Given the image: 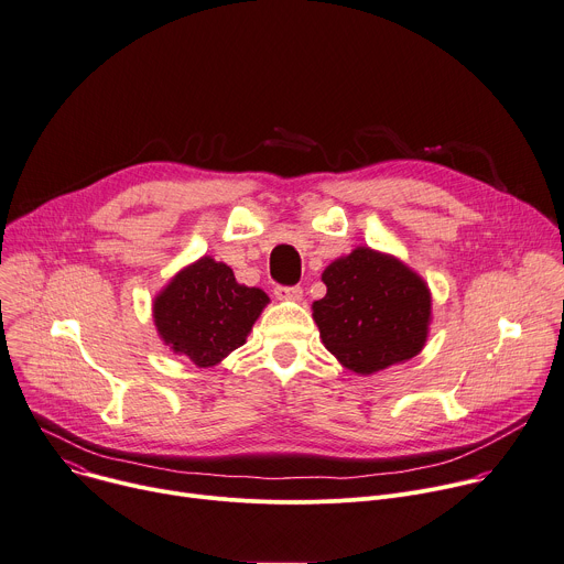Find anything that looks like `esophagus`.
I'll list each match as a JSON object with an SVG mask.
<instances>
[{
	"instance_id": "esophagus-1",
	"label": "esophagus",
	"mask_w": 564,
	"mask_h": 564,
	"mask_svg": "<svg viewBox=\"0 0 564 564\" xmlns=\"http://www.w3.org/2000/svg\"><path fill=\"white\" fill-rule=\"evenodd\" d=\"M274 294L279 299H290V301H299L303 296V290L299 285H276Z\"/></svg>"
}]
</instances>
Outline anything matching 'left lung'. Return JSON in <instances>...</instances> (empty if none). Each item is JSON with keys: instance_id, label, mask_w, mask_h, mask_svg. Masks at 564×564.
Segmentation results:
<instances>
[{"instance_id": "left-lung-1", "label": "left lung", "mask_w": 564, "mask_h": 564, "mask_svg": "<svg viewBox=\"0 0 564 564\" xmlns=\"http://www.w3.org/2000/svg\"><path fill=\"white\" fill-rule=\"evenodd\" d=\"M313 303L324 346L355 373H376L419 355L427 339L430 290L406 265L357 247L322 274Z\"/></svg>"}]
</instances>
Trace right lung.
<instances>
[{
  "label": "right lung",
  "mask_w": 564,
  "mask_h": 564,
  "mask_svg": "<svg viewBox=\"0 0 564 564\" xmlns=\"http://www.w3.org/2000/svg\"><path fill=\"white\" fill-rule=\"evenodd\" d=\"M268 301L263 290L236 283L231 268L204 256L155 299L152 317L175 352L197 367H214L245 344Z\"/></svg>",
  "instance_id": "1"
}]
</instances>
